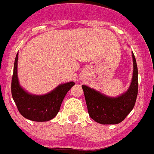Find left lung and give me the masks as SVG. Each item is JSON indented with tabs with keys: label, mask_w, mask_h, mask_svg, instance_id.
<instances>
[{
	"label": "left lung",
	"mask_w": 154,
	"mask_h": 154,
	"mask_svg": "<svg viewBox=\"0 0 154 154\" xmlns=\"http://www.w3.org/2000/svg\"><path fill=\"white\" fill-rule=\"evenodd\" d=\"M133 76L130 87L117 97H109L85 85L82 86L92 119L102 125H116L122 122L135 105L138 90V71L135 57L132 52Z\"/></svg>",
	"instance_id": "obj_1"
}]
</instances>
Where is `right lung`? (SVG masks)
Segmentation results:
<instances>
[{"mask_svg":"<svg viewBox=\"0 0 154 154\" xmlns=\"http://www.w3.org/2000/svg\"><path fill=\"white\" fill-rule=\"evenodd\" d=\"M18 53L14 65L11 82V93L19 112L26 119L34 122H47L57 116L63 100L74 85L71 81L60 84L54 90L45 95H33L24 90L19 84L17 76Z\"/></svg>","mask_w":154,"mask_h":154,"instance_id":"right-lung-1","label":"right lung"}]
</instances>
